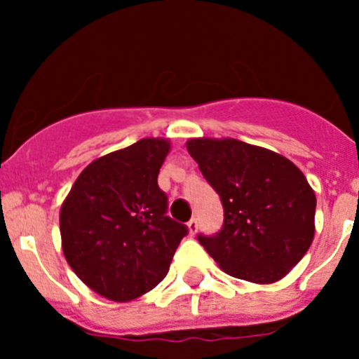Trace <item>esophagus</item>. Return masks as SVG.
Returning <instances> with one entry per match:
<instances>
[{
    "label": "esophagus",
    "instance_id": "1",
    "mask_svg": "<svg viewBox=\"0 0 359 359\" xmlns=\"http://www.w3.org/2000/svg\"><path fill=\"white\" fill-rule=\"evenodd\" d=\"M187 231H189V234H196V231H198V220L196 219H191L189 222H187Z\"/></svg>",
    "mask_w": 359,
    "mask_h": 359
}]
</instances>
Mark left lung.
I'll return each mask as SVG.
<instances>
[{"label": "left lung", "mask_w": 359, "mask_h": 359, "mask_svg": "<svg viewBox=\"0 0 359 359\" xmlns=\"http://www.w3.org/2000/svg\"><path fill=\"white\" fill-rule=\"evenodd\" d=\"M203 177L219 193L224 226L198 236L229 276L269 285L287 276L314 238L316 194L288 158L236 139L186 142Z\"/></svg>", "instance_id": "obj_1"}]
</instances>
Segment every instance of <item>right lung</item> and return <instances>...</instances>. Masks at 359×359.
Masks as SVG:
<instances>
[{"label":"right lung","mask_w":359,"mask_h":359,"mask_svg":"<svg viewBox=\"0 0 359 359\" xmlns=\"http://www.w3.org/2000/svg\"><path fill=\"white\" fill-rule=\"evenodd\" d=\"M168 139L137 140L93 159L60 206L62 252L76 276L114 302L151 292L187 234L166 213L158 173Z\"/></svg>","instance_id":"1"}]
</instances>
